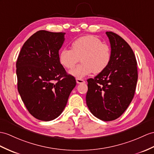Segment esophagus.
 I'll return each instance as SVG.
<instances>
[{
	"instance_id": "1",
	"label": "esophagus",
	"mask_w": 154,
	"mask_h": 154,
	"mask_svg": "<svg viewBox=\"0 0 154 154\" xmlns=\"http://www.w3.org/2000/svg\"><path fill=\"white\" fill-rule=\"evenodd\" d=\"M76 82L78 84H84L85 81L81 78H76Z\"/></svg>"
}]
</instances>
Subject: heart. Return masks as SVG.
<instances>
[{
    "label": "heart",
    "mask_w": 154,
    "mask_h": 154,
    "mask_svg": "<svg viewBox=\"0 0 154 154\" xmlns=\"http://www.w3.org/2000/svg\"><path fill=\"white\" fill-rule=\"evenodd\" d=\"M81 58L82 64L70 71L77 78L94 72H103L109 65L111 50L108 44L102 43L97 37L87 35L80 37L71 44V49L63 48L59 53V61L64 68L71 69Z\"/></svg>",
    "instance_id": "b5f03b06"
}]
</instances>
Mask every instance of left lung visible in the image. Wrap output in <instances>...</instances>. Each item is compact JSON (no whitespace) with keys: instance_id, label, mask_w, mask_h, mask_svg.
Segmentation results:
<instances>
[{"instance_id":"left-lung-1","label":"left lung","mask_w":154,"mask_h":154,"mask_svg":"<svg viewBox=\"0 0 154 154\" xmlns=\"http://www.w3.org/2000/svg\"><path fill=\"white\" fill-rule=\"evenodd\" d=\"M111 47V60L103 72L88 80L86 104L101 120L118 118L133 99L138 80L137 63L132 49L113 32H106Z\"/></svg>"}]
</instances>
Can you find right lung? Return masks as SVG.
I'll return each mask as SVG.
<instances>
[{"label":"right lung","instance_id":"add662e5","mask_svg":"<svg viewBox=\"0 0 154 154\" xmlns=\"http://www.w3.org/2000/svg\"><path fill=\"white\" fill-rule=\"evenodd\" d=\"M65 35L37 31L24 43L17 59L18 92L29 113L39 120L60 116L76 85L59 61Z\"/></svg>","mask_w":154,"mask_h":154}]
</instances>
